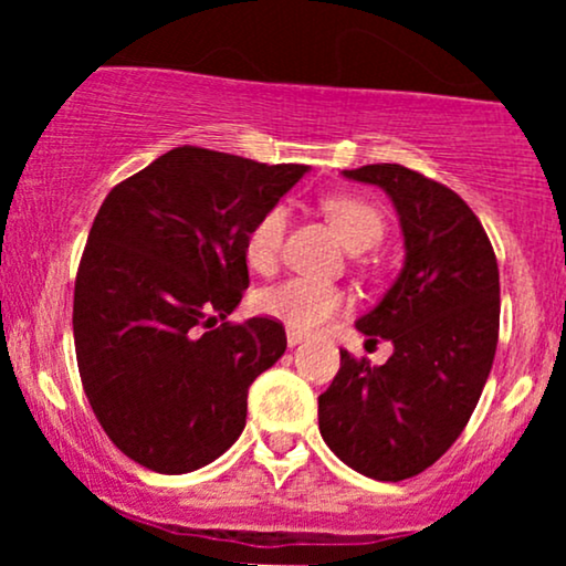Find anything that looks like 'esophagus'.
Listing matches in <instances>:
<instances>
[{
    "label": "esophagus",
    "mask_w": 566,
    "mask_h": 566,
    "mask_svg": "<svg viewBox=\"0 0 566 566\" xmlns=\"http://www.w3.org/2000/svg\"><path fill=\"white\" fill-rule=\"evenodd\" d=\"M303 333H295V329H287V346L290 348H295L297 346V343H303Z\"/></svg>",
    "instance_id": "esophagus-1"
}]
</instances>
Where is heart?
Instances as JSON below:
<instances>
[{
  "instance_id": "1",
  "label": "heart",
  "mask_w": 566,
  "mask_h": 566,
  "mask_svg": "<svg viewBox=\"0 0 566 566\" xmlns=\"http://www.w3.org/2000/svg\"><path fill=\"white\" fill-rule=\"evenodd\" d=\"M324 216L340 233L350 250H367L378 244L386 233V218L373 201L354 197V193H333L322 199ZM284 231H287V210L282 205L269 207L255 223L250 226L244 239V258L258 274H269L276 269L282 255ZM348 295L337 284L319 282L308 276H292L287 282L265 287L255 295V308L263 316L282 322L295 333H314L333 316L346 311Z\"/></svg>"
}]
</instances>
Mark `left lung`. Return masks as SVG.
<instances>
[{"mask_svg": "<svg viewBox=\"0 0 566 566\" xmlns=\"http://www.w3.org/2000/svg\"><path fill=\"white\" fill-rule=\"evenodd\" d=\"M380 186L399 212L405 269L356 322L394 354L369 367L340 350L319 396L322 439L343 463L378 482H401L463 433L490 378L500 329V274L484 226L452 188L401 165L343 170Z\"/></svg>", "mask_w": 566, "mask_h": 566, "instance_id": "left-lung-1", "label": "left lung"}]
</instances>
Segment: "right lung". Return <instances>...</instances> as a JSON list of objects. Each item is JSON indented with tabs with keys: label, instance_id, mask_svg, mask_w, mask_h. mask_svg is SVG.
<instances>
[{
	"label": "right lung",
	"instance_id": "1",
	"mask_svg": "<svg viewBox=\"0 0 566 566\" xmlns=\"http://www.w3.org/2000/svg\"><path fill=\"white\" fill-rule=\"evenodd\" d=\"M305 165L178 146L103 199L74 284L80 378L106 437L157 473L220 458L282 322H226L250 287L244 239Z\"/></svg>",
	"mask_w": 566,
	"mask_h": 566
}]
</instances>
